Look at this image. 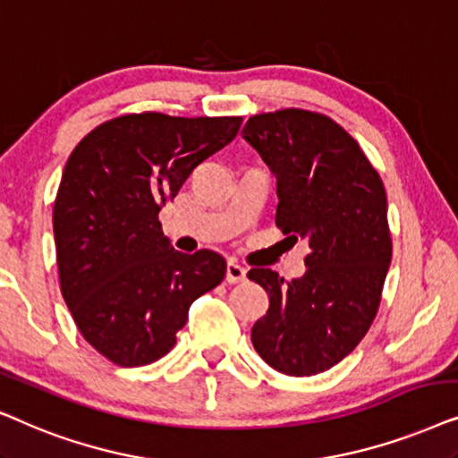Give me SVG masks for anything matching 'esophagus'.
<instances>
[{
  "label": "esophagus",
  "instance_id": "esophagus-1",
  "mask_svg": "<svg viewBox=\"0 0 458 458\" xmlns=\"http://www.w3.org/2000/svg\"><path fill=\"white\" fill-rule=\"evenodd\" d=\"M245 278H247L245 267L236 264V261H228V266H225V280H228V283H242Z\"/></svg>",
  "mask_w": 458,
  "mask_h": 458
}]
</instances>
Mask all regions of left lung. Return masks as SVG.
<instances>
[{
  "label": "left lung",
  "mask_w": 458,
  "mask_h": 458,
  "mask_svg": "<svg viewBox=\"0 0 458 458\" xmlns=\"http://www.w3.org/2000/svg\"><path fill=\"white\" fill-rule=\"evenodd\" d=\"M242 138L276 175V225L310 245L301 278L249 270L270 297L251 328L253 347L278 373L318 375L360 344L377 316L392 261L386 188L356 140L327 114H253Z\"/></svg>",
  "instance_id": "8db88e82"
}]
</instances>
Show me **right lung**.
I'll use <instances>...</instances> for the list:
<instances>
[{
    "mask_svg": "<svg viewBox=\"0 0 458 458\" xmlns=\"http://www.w3.org/2000/svg\"><path fill=\"white\" fill-rule=\"evenodd\" d=\"M241 123L123 114L71 152L54 200L60 291L83 339L119 367L165 356L192 301L224 280L222 255L175 251L158 211Z\"/></svg>",
    "mask_w": 458,
    "mask_h": 458,
    "instance_id": "1",
    "label": "right lung"
}]
</instances>
